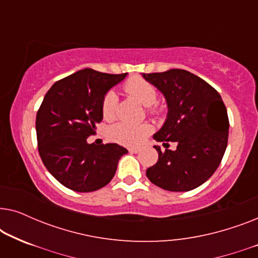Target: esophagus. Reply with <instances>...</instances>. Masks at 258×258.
<instances>
[{"mask_svg": "<svg viewBox=\"0 0 258 258\" xmlns=\"http://www.w3.org/2000/svg\"><path fill=\"white\" fill-rule=\"evenodd\" d=\"M140 148H129V151L130 153H133V154H137V153H140Z\"/></svg>", "mask_w": 258, "mask_h": 258, "instance_id": "1", "label": "esophagus"}]
</instances>
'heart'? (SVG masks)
Instances as JSON below:
<instances>
[{
    "label": "heart",
    "instance_id": "b5f03b06",
    "mask_svg": "<svg viewBox=\"0 0 258 258\" xmlns=\"http://www.w3.org/2000/svg\"><path fill=\"white\" fill-rule=\"evenodd\" d=\"M123 91L128 96L135 98L141 104L147 105V111L150 115H160L162 112V105L158 103L157 90L149 81L133 77L126 81L123 86ZM102 115L107 121H111L117 114V97L114 93H107L102 100L101 105ZM150 125L148 123L141 124H130V123L119 122L110 128V137L115 142L123 146H136L142 142L148 134L150 133Z\"/></svg>",
    "mask_w": 258,
    "mask_h": 258
}]
</instances>
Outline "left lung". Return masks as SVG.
Listing matches in <instances>:
<instances>
[{"label": "left lung", "mask_w": 258, "mask_h": 258, "mask_svg": "<svg viewBox=\"0 0 258 258\" xmlns=\"http://www.w3.org/2000/svg\"><path fill=\"white\" fill-rule=\"evenodd\" d=\"M142 75L168 102V118L154 139L164 146L177 143L176 150L155 146L158 160L147 169V177L169 191L195 189L213 176L227 149L229 118L221 95L183 69Z\"/></svg>", "instance_id": "1"}]
</instances>
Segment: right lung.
Instances as JSON below:
<instances>
[{
  "label": "right lung",
  "mask_w": 258,
  "mask_h": 258,
  "mask_svg": "<svg viewBox=\"0 0 258 258\" xmlns=\"http://www.w3.org/2000/svg\"><path fill=\"white\" fill-rule=\"evenodd\" d=\"M126 74L80 70L55 82L45 94L36 115L38 154L66 188L79 192L103 188L114 177L119 158L128 153L116 143L87 142L103 118L105 93Z\"/></svg>",
  "instance_id": "1"
}]
</instances>
